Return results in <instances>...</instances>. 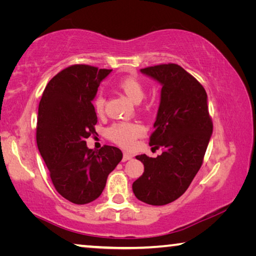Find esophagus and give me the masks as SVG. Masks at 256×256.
<instances>
[{
  "label": "esophagus",
  "instance_id": "esophagus-1",
  "mask_svg": "<svg viewBox=\"0 0 256 256\" xmlns=\"http://www.w3.org/2000/svg\"><path fill=\"white\" fill-rule=\"evenodd\" d=\"M132 159V156L130 154H128V152H124L123 154V162H128V160H131Z\"/></svg>",
  "mask_w": 256,
  "mask_h": 256
}]
</instances>
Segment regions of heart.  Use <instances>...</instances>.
<instances>
[{"label": "heart", "mask_w": 256, "mask_h": 256, "mask_svg": "<svg viewBox=\"0 0 256 256\" xmlns=\"http://www.w3.org/2000/svg\"><path fill=\"white\" fill-rule=\"evenodd\" d=\"M118 86L133 102L138 104L146 96V88L142 81L136 76H126L118 82ZM105 97L98 92L94 98V107L97 114H102L105 107ZM144 128L138 123L120 122L107 128L106 136L110 141L122 148H131L136 138L144 136Z\"/></svg>", "instance_id": "1"}]
</instances>
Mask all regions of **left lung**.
Instances as JSON below:
<instances>
[{
	"mask_svg": "<svg viewBox=\"0 0 256 256\" xmlns=\"http://www.w3.org/2000/svg\"><path fill=\"white\" fill-rule=\"evenodd\" d=\"M141 72L162 86L149 142L154 148H162V154L157 158L136 156L144 172L132 188L140 201L164 206L183 196L198 174L214 125L204 88L183 68L168 63Z\"/></svg>",
	"mask_w": 256,
	"mask_h": 256,
	"instance_id": "1",
	"label": "left lung"
}]
</instances>
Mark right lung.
Returning a JSON list of instances; mask_svg holds the SVG:
<instances>
[{
	"mask_svg": "<svg viewBox=\"0 0 256 256\" xmlns=\"http://www.w3.org/2000/svg\"><path fill=\"white\" fill-rule=\"evenodd\" d=\"M110 72L84 64L64 68L47 84L38 107V150L55 190L76 204L99 198L108 175L123 157L116 146H104L94 151L86 142L96 133L92 100Z\"/></svg>",
	"mask_w": 256,
	"mask_h": 256,
	"instance_id": "obj_1",
	"label": "right lung"
}]
</instances>
